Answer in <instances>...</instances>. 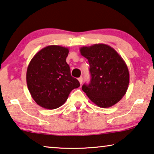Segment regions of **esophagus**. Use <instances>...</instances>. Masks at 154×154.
<instances>
[{
  "label": "esophagus",
  "instance_id": "1",
  "mask_svg": "<svg viewBox=\"0 0 154 154\" xmlns=\"http://www.w3.org/2000/svg\"><path fill=\"white\" fill-rule=\"evenodd\" d=\"M78 80H79L80 84H82V82H83V78H82V77H80L78 78Z\"/></svg>",
  "mask_w": 154,
  "mask_h": 154
}]
</instances>
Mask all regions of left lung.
Instances as JSON below:
<instances>
[{"mask_svg":"<svg viewBox=\"0 0 154 154\" xmlns=\"http://www.w3.org/2000/svg\"><path fill=\"white\" fill-rule=\"evenodd\" d=\"M80 53L88 61L91 75L90 84L83 85V91L101 108L118 103L125 94L130 82L125 61L113 48L104 44L83 46Z\"/></svg>","mask_w":154,"mask_h":154,"instance_id":"8db88e82","label":"left lung"}]
</instances>
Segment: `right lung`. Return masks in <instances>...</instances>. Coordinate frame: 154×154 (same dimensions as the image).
Here are the masks:
<instances>
[{
  "instance_id": "1",
  "label": "right lung",
  "mask_w": 154,
  "mask_h": 154,
  "mask_svg": "<svg viewBox=\"0 0 154 154\" xmlns=\"http://www.w3.org/2000/svg\"><path fill=\"white\" fill-rule=\"evenodd\" d=\"M68 48L46 46L34 55L27 67L26 84L36 103L53 109L62 106L70 92L79 87V81L70 75L66 63Z\"/></svg>"
}]
</instances>
